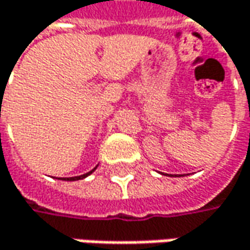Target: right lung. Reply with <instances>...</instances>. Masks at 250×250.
<instances>
[{
    "instance_id": "1",
    "label": "right lung",
    "mask_w": 250,
    "mask_h": 250,
    "mask_svg": "<svg viewBox=\"0 0 250 250\" xmlns=\"http://www.w3.org/2000/svg\"><path fill=\"white\" fill-rule=\"evenodd\" d=\"M96 169H97V167H94L93 170H90L88 173H85V174H81V176H76V177H62L61 180H80V179H84V177H87L88 174H91V173L96 170Z\"/></svg>"
}]
</instances>
